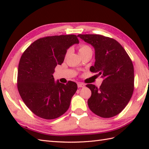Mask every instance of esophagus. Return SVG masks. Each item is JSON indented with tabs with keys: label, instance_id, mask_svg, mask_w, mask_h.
<instances>
[{
	"label": "esophagus",
	"instance_id": "obj_1",
	"mask_svg": "<svg viewBox=\"0 0 149 149\" xmlns=\"http://www.w3.org/2000/svg\"><path fill=\"white\" fill-rule=\"evenodd\" d=\"M85 85L83 83H77V86L79 88H83V87H84Z\"/></svg>",
	"mask_w": 149,
	"mask_h": 149
}]
</instances>
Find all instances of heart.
I'll use <instances>...</instances> for the list:
<instances>
[{"label":"heart","mask_w":149,"mask_h":149,"mask_svg":"<svg viewBox=\"0 0 149 149\" xmlns=\"http://www.w3.org/2000/svg\"><path fill=\"white\" fill-rule=\"evenodd\" d=\"M88 51H92L91 49L88 45H81V46H79V54H84Z\"/></svg>","instance_id":"1"}]
</instances>
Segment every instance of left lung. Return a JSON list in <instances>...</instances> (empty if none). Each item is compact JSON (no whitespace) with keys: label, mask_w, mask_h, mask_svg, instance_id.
Returning a JSON list of instances; mask_svg holds the SVG:
<instances>
[{"label":"left lung","mask_w":149,"mask_h":149,"mask_svg":"<svg viewBox=\"0 0 149 149\" xmlns=\"http://www.w3.org/2000/svg\"><path fill=\"white\" fill-rule=\"evenodd\" d=\"M95 49L94 66L90 71L101 75L99 88L89 84L91 91L88 100L90 110L102 118H111L125 108L134 91V67L131 58L116 40L99 34L77 36Z\"/></svg>","instance_id":"1"}]
</instances>
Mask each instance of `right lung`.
<instances>
[{"label":"right lung","mask_w":149,"mask_h":149,"mask_svg":"<svg viewBox=\"0 0 149 149\" xmlns=\"http://www.w3.org/2000/svg\"><path fill=\"white\" fill-rule=\"evenodd\" d=\"M76 35L52 36L34 42L19 62L17 87L24 102L31 111L44 119L58 118L68 110L77 84L54 81L57 65H61L70 47L79 43Z\"/></svg>","instance_id":"1"}]
</instances>
